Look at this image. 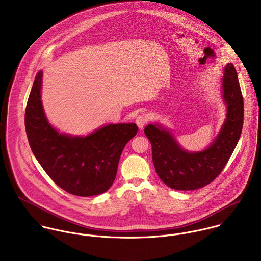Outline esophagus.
<instances>
[{"label":"esophagus","mask_w":261,"mask_h":261,"mask_svg":"<svg viewBox=\"0 0 261 261\" xmlns=\"http://www.w3.org/2000/svg\"><path fill=\"white\" fill-rule=\"evenodd\" d=\"M148 121H149V116L146 113H141L136 118V122H137L138 126L140 127V129H142L147 124Z\"/></svg>","instance_id":"34e87169"}]
</instances>
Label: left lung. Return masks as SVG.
<instances>
[{
	"instance_id": "1",
	"label": "left lung",
	"mask_w": 261,
	"mask_h": 261,
	"mask_svg": "<svg viewBox=\"0 0 261 261\" xmlns=\"http://www.w3.org/2000/svg\"><path fill=\"white\" fill-rule=\"evenodd\" d=\"M223 99L227 118L220 134L205 150L189 152L177 144L170 132L149 124L145 134L151 144L152 162L161 180L175 190H196L214 181L235 149L243 127L244 103L238 76L232 63L224 69Z\"/></svg>"
}]
</instances>
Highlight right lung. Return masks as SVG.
Here are the masks:
<instances>
[{"label": "right lung", "mask_w": 261, "mask_h": 261, "mask_svg": "<svg viewBox=\"0 0 261 261\" xmlns=\"http://www.w3.org/2000/svg\"><path fill=\"white\" fill-rule=\"evenodd\" d=\"M42 74H36L25 112L30 148L47 175L64 191L81 197L105 193L115 179L122 149L137 135V124H109L85 138L60 135L42 108Z\"/></svg>", "instance_id": "right-lung-1"}]
</instances>
